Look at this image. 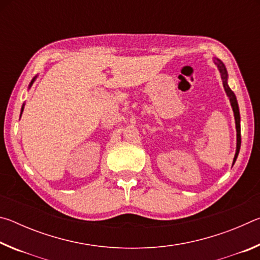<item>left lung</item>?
<instances>
[{
	"label": "left lung",
	"mask_w": 260,
	"mask_h": 260,
	"mask_svg": "<svg viewBox=\"0 0 260 260\" xmlns=\"http://www.w3.org/2000/svg\"><path fill=\"white\" fill-rule=\"evenodd\" d=\"M214 64L217 65V68L219 70L220 74H221V79H222V85L223 88H225V91L228 98H230L231 101V105L233 108V112H234V117H235V125H236V152H235V156H234V160H233V165H234V162L236 161V158L239 156V152H240V148H241V126H240V110H239V104H237V101H236V96L235 94L233 93V90L230 88L227 83V78H228V74H227V70L226 67L223 65V63L220 59L215 58L214 59Z\"/></svg>",
	"instance_id": "obj_1"
}]
</instances>
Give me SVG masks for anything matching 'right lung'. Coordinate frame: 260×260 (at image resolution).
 Segmentation results:
<instances>
[{"label": "right lung", "mask_w": 260, "mask_h": 260, "mask_svg": "<svg viewBox=\"0 0 260 260\" xmlns=\"http://www.w3.org/2000/svg\"><path fill=\"white\" fill-rule=\"evenodd\" d=\"M34 80H35V78L33 79V80H32V81H30V83H29V87H30V86H32V83L34 82ZM23 110H24V105H23V108H21V112H23Z\"/></svg>", "instance_id": "1"}]
</instances>
